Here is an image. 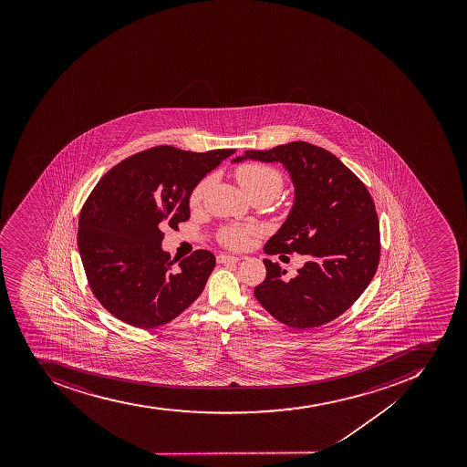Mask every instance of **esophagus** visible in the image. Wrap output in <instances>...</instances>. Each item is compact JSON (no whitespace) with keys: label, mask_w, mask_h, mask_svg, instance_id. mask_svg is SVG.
<instances>
[{"label":"esophagus","mask_w":467,"mask_h":467,"mask_svg":"<svg viewBox=\"0 0 467 467\" xmlns=\"http://www.w3.org/2000/svg\"><path fill=\"white\" fill-rule=\"evenodd\" d=\"M216 260H218L219 265H230V263H233V265H234V263H239L240 258L239 256L227 255V254H221V255H218V258H216Z\"/></svg>","instance_id":"1"}]
</instances>
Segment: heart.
<instances>
[{"label":"heart","mask_w":467,"mask_h":467,"mask_svg":"<svg viewBox=\"0 0 467 467\" xmlns=\"http://www.w3.org/2000/svg\"><path fill=\"white\" fill-rule=\"evenodd\" d=\"M235 179L239 182L244 194L263 192L268 195L270 200L275 199L284 186V178L276 169L265 164H255V162L240 165L239 169L235 170ZM209 185H211V179L207 178L202 179L199 185L195 186L191 192V206H199ZM252 234H254V228L232 225V227L223 228L221 239L230 248L239 249L246 246Z\"/></svg>","instance_id":"obj_1"}]
</instances>
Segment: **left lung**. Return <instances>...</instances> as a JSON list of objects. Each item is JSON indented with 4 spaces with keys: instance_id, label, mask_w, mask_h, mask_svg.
Returning a JSON list of instances; mask_svg holds the SVG:
<instances>
[{
    "instance_id": "obj_1",
    "label": "left lung",
    "mask_w": 467,
    "mask_h": 467,
    "mask_svg": "<svg viewBox=\"0 0 467 467\" xmlns=\"http://www.w3.org/2000/svg\"><path fill=\"white\" fill-rule=\"evenodd\" d=\"M281 162L294 186L285 223L267 240V254H302L309 261L294 277L270 260L254 289L273 318L314 328L337 318L368 288L379 263V221L368 188L326 149L291 141L270 150H246L233 164Z\"/></svg>"
}]
</instances>
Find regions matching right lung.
<instances>
[{
    "label": "right lung",
    "mask_w": 467,
    "mask_h": 467,
    "mask_svg": "<svg viewBox=\"0 0 467 467\" xmlns=\"http://www.w3.org/2000/svg\"><path fill=\"white\" fill-rule=\"evenodd\" d=\"M234 152L158 146L99 179L78 216V246L92 293L113 317L155 328L199 298L215 255L200 249L174 270L161 246V225L188 221L192 190Z\"/></svg>",
    "instance_id": "obj_1"
}]
</instances>
